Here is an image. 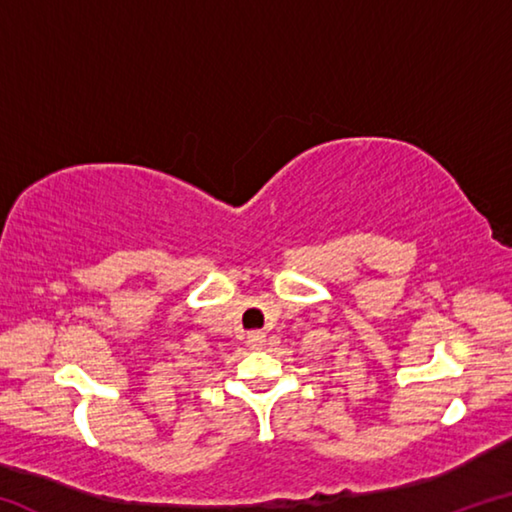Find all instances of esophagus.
<instances>
[{
	"label": "esophagus",
	"instance_id": "esophagus-1",
	"mask_svg": "<svg viewBox=\"0 0 512 512\" xmlns=\"http://www.w3.org/2000/svg\"><path fill=\"white\" fill-rule=\"evenodd\" d=\"M264 343H266V334L264 332L248 334V345H250V348H262Z\"/></svg>",
	"mask_w": 512,
	"mask_h": 512
}]
</instances>
